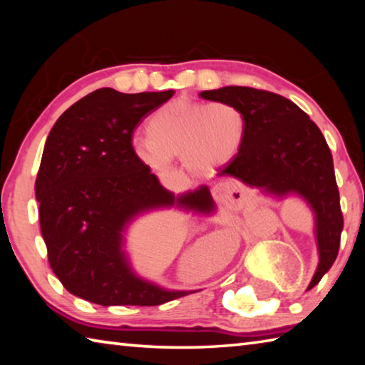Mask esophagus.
Instances as JSON below:
<instances>
[{"label":"esophagus","instance_id":"1","mask_svg":"<svg viewBox=\"0 0 365 365\" xmlns=\"http://www.w3.org/2000/svg\"><path fill=\"white\" fill-rule=\"evenodd\" d=\"M212 196L215 201L225 202V205H232V206H238L243 197V193L242 191H238L237 188H233L230 183H217L212 188Z\"/></svg>","mask_w":365,"mask_h":365}]
</instances>
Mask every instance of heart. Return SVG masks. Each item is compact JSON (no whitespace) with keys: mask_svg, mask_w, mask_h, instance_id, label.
<instances>
[{"mask_svg":"<svg viewBox=\"0 0 365 365\" xmlns=\"http://www.w3.org/2000/svg\"><path fill=\"white\" fill-rule=\"evenodd\" d=\"M148 135H135L132 153L158 174L180 156L191 174L206 177L237 158L243 148L248 120L242 109L227 101L200 103L178 98L160 106L146 123Z\"/></svg>","mask_w":365,"mask_h":365,"instance_id":"heart-1","label":"heart"}]
</instances>
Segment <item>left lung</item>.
Returning <instances> with one entry per match:
<instances>
[{
	"label": "left lung",
	"instance_id": "1",
	"mask_svg": "<svg viewBox=\"0 0 365 365\" xmlns=\"http://www.w3.org/2000/svg\"><path fill=\"white\" fill-rule=\"evenodd\" d=\"M200 96L232 103L248 120L243 148L219 175L277 201L299 197L311 209L319 264L307 289L316 287L335 262L343 232L333 158L322 132L293 101L270 91L232 85Z\"/></svg>",
	"mask_w": 365,
	"mask_h": 365
}]
</instances>
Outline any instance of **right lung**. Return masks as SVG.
Returning a JSON list of instances; mask_svg holds the SVG:
<instances>
[{
	"label": "right lung",
	"instance_id": "right-lung-1",
	"mask_svg": "<svg viewBox=\"0 0 365 365\" xmlns=\"http://www.w3.org/2000/svg\"><path fill=\"white\" fill-rule=\"evenodd\" d=\"M174 90L100 88L63 113L49 132L35 182L40 228L54 275L100 306H159L197 289H169L135 272L127 233L143 215L175 209L214 215L206 185L175 195L132 153L135 127Z\"/></svg>",
	"mask_w": 365,
	"mask_h": 365
}]
</instances>
